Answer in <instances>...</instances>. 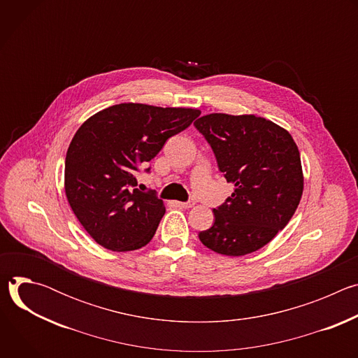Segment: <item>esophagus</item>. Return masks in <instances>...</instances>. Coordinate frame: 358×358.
I'll return each instance as SVG.
<instances>
[{"instance_id": "esophagus-1", "label": "esophagus", "mask_w": 358, "mask_h": 358, "mask_svg": "<svg viewBox=\"0 0 358 358\" xmlns=\"http://www.w3.org/2000/svg\"><path fill=\"white\" fill-rule=\"evenodd\" d=\"M178 203V207H181V208H192L194 206H195V202L194 201H187V202H177Z\"/></svg>"}]
</instances>
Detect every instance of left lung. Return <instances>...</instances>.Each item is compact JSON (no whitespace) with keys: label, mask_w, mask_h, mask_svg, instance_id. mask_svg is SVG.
<instances>
[{"label":"left lung","mask_w":358,"mask_h":358,"mask_svg":"<svg viewBox=\"0 0 358 358\" xmlns=\"http://www.w3.org/2000/svg\"><path fill=\"white\" fill-rule=\"evenodd\" d=\"M218 169L235 185L214 208L215 222L198 234L211 250L242 257L269 243L293 217L301 194L300 152L287 130L253 115L211 113L194 122Z\"/></svg>","instance_id":"obj_1"}]
</instances>
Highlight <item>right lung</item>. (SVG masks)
Segmentation results:
<instances>
[{
  "mask_svg": "<svg viewBox=\"0 0 358 358\" xmlns=\"http://www.w3.org/2000/svg\"><path fill=\"white\" fill-rule=\"evenodd\" d=\"M199 115L196 109L120 103L78 129L66 152L65 192L73 214L99 245L127 252L155 236L164 202L155 191L134 188L136 173Z\"/></svg>",
  "mask_w": 358,
  "mask_h": 358,
  "instance_id": "right-lung-1",
  "label": "right lung"
}]
</instances>
